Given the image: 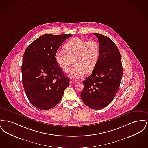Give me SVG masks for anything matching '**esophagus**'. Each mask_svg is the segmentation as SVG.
<instances>
[{"label": "esophagus", "instance_id": "obj_1", "mask_svg": "<svg viewBox=\"0 0 148 148\" xmlns=\"http://www.w3.org/2000/svg\"><path fill=\"white\" fill-rule=\"evenodd\" d=\"M71 83H76V81L72 79V80H71Z\"/></svg>", "mask_w": 148, "mask_h": 148}]
</instances>
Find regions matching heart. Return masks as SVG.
<instances>
[{
  "mask_svg": "<svg viewBox=\"0 0 148 148\" xmlns=\"http://www.w3.org/2000/svg\"><path fill=\"white\" fill-rule=\"evenodd\" d=\"M63 51L56 52V63L64 72L69 71L74 64L69 76L77 79L84 77L86 72L94 70L98 60L100 48L95 40L87 42L74 38L64 45Z\"/></svg>",
  "mask_w": 148,
  "mask_h": 148,
  "instance_id": "1",
  "label": "heart"
}]
</instances>
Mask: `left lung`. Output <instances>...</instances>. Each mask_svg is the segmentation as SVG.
<instances>
[{
  "label": "left lung",
  "mask_w": 148,
  "mask_h": 148,
  "mask_svg": "<svg viewBox=\"0 0 148 148\" xmlns=\"http://www.w3.org/2000/svg\"><path fill=\"white\" fill-rule=\"evenodd\" d=\"M99 42V57L92 74L84 81L80 96L83 103L93 109L108 106L119 88L123 76L121 56L116 44L108 36L94 33Z\"/></svg>",
  "instance_id": "obj_1"
}]
</instances>
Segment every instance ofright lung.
I'll list each match as a JSON object with an SVG mask.
<instances>
[{
	"label": "right lung",
	"mask_w": 148,
	"mask_h": 148,
	"mask_svg": "<svg viewBox=\"0 0 148 148\" xmlns=\"http://www.w3.org/2000/svg\"><path fill=\"white\" fill-rule=\"evenodd\" d=\"M71 34H46L25 50L21 65L22 82L27 97L36 108L46 110L57 105L69 84L56 60L59 47Z\"/></svg>",
	"instance_id": "1"
}]
</instances>
